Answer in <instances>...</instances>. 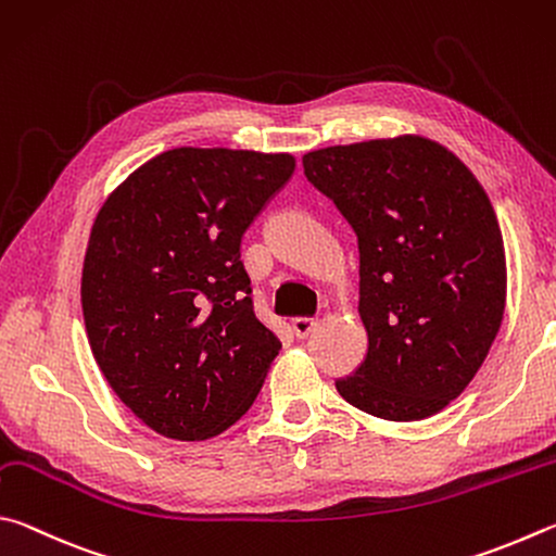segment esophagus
Masks as SVG:
<instances>
[{"label":"esophagus","instance_id":"esophagus-1","mask_svg":"<svg viewBox=\"0 0 556 556\" xmlns=\"http://www.w3.org/2000/svg\"><path fill=\"white\" fill-rule=\"evenodd\" d=\"M317 325H319V319H315V317H295L293 319V332L298 334V337H309L317 329Z\"/></svg>","mask_w":556,"mask_h":556}]
</instances>
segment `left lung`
I'll return each mask as SVG.
<instances>
[{
    "label": "left lung",
    "mask_w": 556,
    "mask_h": 556,
    "mask_svg": "<svg viewBox=\"0 0 556 556\" xmlns=\"http://www.w3.org/2000/svg\"><path fill=\"white\" fill-rule=\"evenodd\" d=\"M303 168L358 239L368 352L337 378L339 395L393 422L440 413L501 329L505 251L489 194L422 136L329 146L305 153Z\"/></svg>",
    "instance_id": "1"
}]
</instances>
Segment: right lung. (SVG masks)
Masks as SVG:
<instances>
[{"instance_id": "add662e5", "label": "right lung", "mask_w": 556, "mask_h": 556, "mask_svg": "<svg viewBox=\"0 0 556 556\" xmlns=\"http://www.w3.org/2000/svg\"><path fill=\"white\" fill-rule=\"evenodd\" d=\"M293 170L290 153L182 146L97 212L87 339L112 391L159 434L210 440L256 401L280 339L253 313L241 237Z\"/></svg>"}]
</instances>
